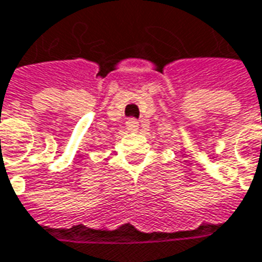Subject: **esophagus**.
<instances>
[{"mask_svg": "<svg viewBox=\"0 0 262 262\" xmlns=\"http://www.w3.org/2000/svg\"><path fill=\"white\" fill-rule=\"evenodd\" d=\"M127 129H128V131H137V129H138V121H137V120H134V118L128 120V121H127Z\"/></svg>", "mask_w": 262, "mask_h": 262, "instance_id": "esophagus-1", "label": "esophagus"}]
</instances>
